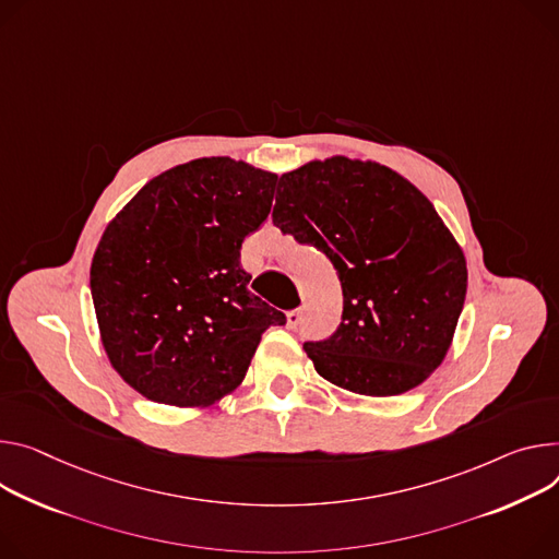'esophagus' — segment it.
<instances>
[{
    "label": "esophagus",
    "instance_id": "34e87169",
    "mask_svg": "<svg viewBox=\"0 0 559 559\" xmlns=\"http://www.w3.org/2000/svg\"><path fill=\"white\" fill-rule=\"evenodd\" d=\"M285 319H287V328L294 330V328L300 323L302 312H300V310H289V312H285Z\"/></svg>",
    "mask_w": 559,
    "mask_h": 559
}]
</instances>
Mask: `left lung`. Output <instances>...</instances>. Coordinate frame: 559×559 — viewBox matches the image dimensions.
I'll return each instance as SVG.
<instances>
[{"label":"left lung","mask_w":559,"mask_h":559,"mask_svg":"<svg viewBox=\"0 0 559 559\" xmlns=\"http://www.w3.org/2000/svg\"><path fill=\"white\" fill-rule=\"evenodd\" d=\"M272 218L321 249L343 287L336 332L302 343L323 379L394 396L441 366L468 270L460 242L413 182L370 160H312L281 176Z\"/></svg>","instance_id":"obj_1"}]
</instances>
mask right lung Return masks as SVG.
Segmentation results:
<instances>
[{"label":"right lung","mask_w":559,"mask_h":559,"mask_svg":"<svg viewBox=\"0 0 559 559\" xmlns=\"http://www.w3.org/2000/svg\"><path fill=\"white\" fill-rule=\"evenodd\" d=\"M276 178L198 158L148 180L107 225L91 263L93 308L114 370L142 396L205 408L240 385L263 332L285 325L240 265Z\"/></svg>","instance_id":"obj_1"}]
</instances>
